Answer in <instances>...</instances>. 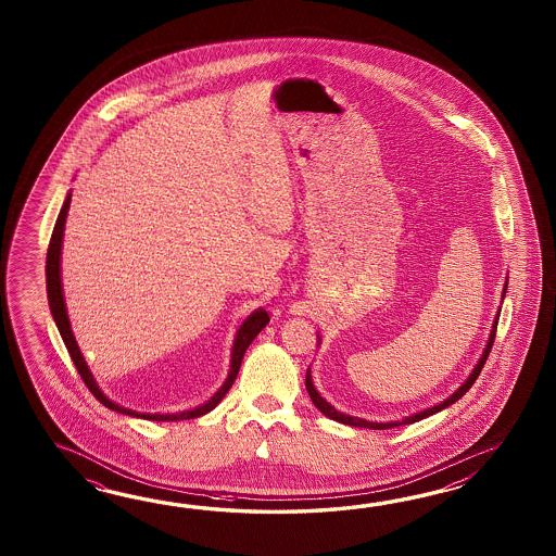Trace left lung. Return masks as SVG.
Returning <instances> with one entry per match:
<instances>
[{
	"mask_svg": "<svg viewBox=\"0 0 556 556\" xmlns=\"http://www.w3.org/2000/svg\"><path fill=\"white\" fill-rule=\"evenodd\" d=\"M505 294H507V282H505V288H503V298H501V302L505 300ZM498 314H501V307H498V312H496L495 321H493V328H491V333H489V340H486V345H484L483 354L479 357V362L475 364L472 367L471 374H469V378L463 381L462 386L457 388V390L451 393L447 400H443V402L438 403V405H431V407H427L424 412H417V414L407 415V417H403V419H397V421H383V424H378V421H367V419H362V417H354V415H345L342 412H338L331 403L326 402L321 395H319L318 390L314 388V381H312V371H309V367H307L306 371V390L309 393V397H312V402L314 405L318 407L321 414L326 415V417H330L333 421H338V424H343V426H354V427H367V429H391V427H400V426H409V424H415V421H421V419H426L429 415H435L441 412V409H445V407H450L455 402H459L463 395L467 393V391L471 390L472 383H475V379L479 378V374H481V369H483L484 362H486V355L491 352V348H493V342H495V331L496 324H498Z\"/></svg>",
	"mask_w": 556,
	"mask_h": 556,
	"instance_id": "left-lung-1",
	"label": "left lung"
}]
</instances>
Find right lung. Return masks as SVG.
Segmentation results:
<instances>
[{"label":"right lung","instance_id":"add662e5","mask_svg":"<svg viewBox=\"0 0 556 556\" xmlns=\"http://www.w3.org/2000/svg\"><path fill=\"white\" fill-rule=\"evenodd\" d=\"M70 206H72V192H67V197H65V201H63L60 216H58V220H55L53 235H51V240H49L46 280H48V300L51 316H53V321H55V326H58V330H60L67 352L72 355L73 364L77 367L79 376L84 378L85 386H87L94 397L103 403L105 407H109V409H113V412H117V414L130 415V417L149 419V421H180V419H194V417H201V415L213 412L214 407L223 402V397L228 393V390L232 388V383H235V379H237L238 376V369H240V364H242V357L247 354L250 343L266 328V324L270 321L268 312H266L264 307H258V309H254V312L250 314L249 318L240 324L237 336H235V343H232V352H230L228 378L225 379V383L220 386V390L216 391L208 402L197 405V407H192V409L178 412V414H141V412H135V409L118 405V403L113 402V400H109L105 393L101 391V388H99V383L94 381L93 374H91V369L87 366V362H85L79 345L75 342L72 321H70V316H67L65 294H63V282H61V250H63V232H65V220H67Z\"/></svg>","mask_w":556,"mask_h":556}]
</instances>
